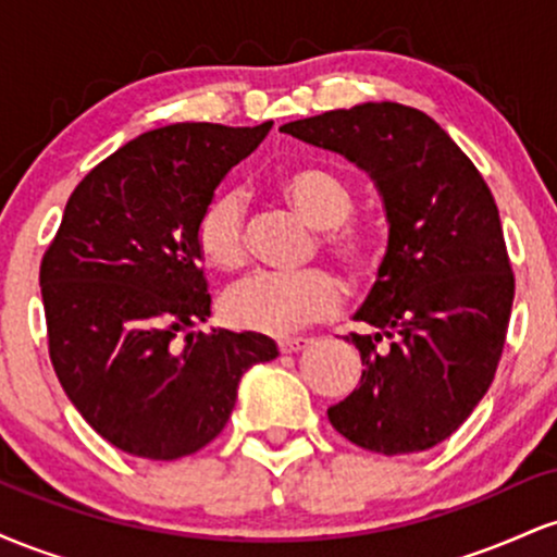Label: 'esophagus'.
Listing matches in <instances>:
<instances>
[{
  "instance_id": "obj_1",
  "label": "esophagus",
  "mask_w": 557,
  "mask_h": 557,
  "mask_svg": "<svg viewBox=\"0 0 557 557\" xmlns=\"http://www.w3.org/2000/svg\"><path fill=\"white\" fill-rule=\"evenodd\" d=\"M309 337H285V341H280V350L283 354H298V350L309 348Z\"/></svg>"
}]
</instances>
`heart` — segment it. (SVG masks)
I'll list each match as a JSON object with an SVG mask.
<instances>
[{"label":"heart","mask_w":557,"mask_h":557,"mask_svg":"<svg viewBox=\"0 0 557 557\" xmlns=\"http://www.w3.org/2000/svg\"><path fill=\"white\" fill-rule=\"evenodd\" d=\"M285 201L309 222L324 230V248L348 272H369L380 261L382 243L374 227L350 222L354 190L335 170L304 164L280 181ZM196 248L209 267L238 270L246 259L243 201L235 190H222L201 209L196 222ZM341 283L324 270L298 274L257 272L240 280L222 298V311L235 327L290 335L341 309Z\"/></svg>","instance_id":"1"}]
</instances>
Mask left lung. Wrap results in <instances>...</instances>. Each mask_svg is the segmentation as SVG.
<instances>
[{
  "label": "left lung",
  "mask_w": 557,
  "mask_h": 557,
  "mask_svg": "<svg viewBox=\"0 0 557 557\" xmlns=\"http://www.w3.org/2000/svg\"><path fill=\"white\" fill-rule=\"evenodd\" d=\"M372 177L387 251L345 337L361 385L327 408L343 437L382 456L430 450L469 419L495 380L513 272L487 183L430 114L367 101L280 127Z\"/></svg>",
  "instance_id": "1"
}]
</instances>
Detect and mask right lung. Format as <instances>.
I'll list each match as a JSON object with an SVG mask.
<instances>
[{
	"instance_id": "add662e5",
	"label": "right lung",
	"mask_w": 557,
	"mask_h": 557,
	"mask_svg": "<svg viewBox=\"0 0 557 557\" xmlns=\"http://www.w3.org/2000/svg\"><path fill=\"white\" fill-rule=\"evenodd\" d=\"M272 131L177 123L133 138L83 177L41 261L49 356L107 443L175 461L225 430L240 376L277 359L259 332H189L212 317L196 222Z\"/></svg>"
}]
</instances>
